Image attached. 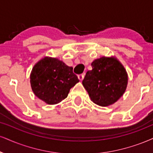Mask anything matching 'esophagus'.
<instances>
[{
  "label": "esophagus",
  "mask_w": 153,
  "mask_h": 153,
  "mask_svg": "<svg viewBox=\"0 0 153 153\" xmlns=\"http://www.w3.org/2000/svg\"><path fill=\"white\" fill-rule=\"evenodd\" d=\"M78 78H79V79L80 81H82L83 79H84V74H79V75H78Z\"/></svg>",
  "instance_id": "1"
}]
</instances>
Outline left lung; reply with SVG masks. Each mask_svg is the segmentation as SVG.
<instances>
[{
    "mask_svg": "<svg viewBox=\"0 0 153 153\" xmlns=\"http://www.w3.org/2000/svg\"><path fill=\"white\" fill-rule=\"evenodd\" d=\"M82 84L90 99L101 106L114 104L125 93L128 76L125 67L115 56H101L91 63Z\"/></svg>",
    "mask_w": 153,
    "mask_h": 153,
    "instance_id": "obj_1",
    "label": "left lung"
}]
</instances>
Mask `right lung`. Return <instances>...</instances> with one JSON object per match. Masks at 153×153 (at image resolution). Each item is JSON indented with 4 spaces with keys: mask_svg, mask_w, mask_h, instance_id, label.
I'll return each mask as SVG.
<instances>
[{
    "mask_svg": "<svg viewBox=\"0 0 153 153\" xmlns=\"http://www.w3.org/2000/svg\"><path fill=\"white\" fill-rule=\"evenodd\" d=\"M30 79L34 94L49 105L66 99L71 88L79 82L73 67L50 56H45L34 65Z\"/></svg>",
    "mask_w": 153,
    "mask_h": 153,
    "instance_id": "obj_1",
    "label": "right lung"
}]
</instances>
